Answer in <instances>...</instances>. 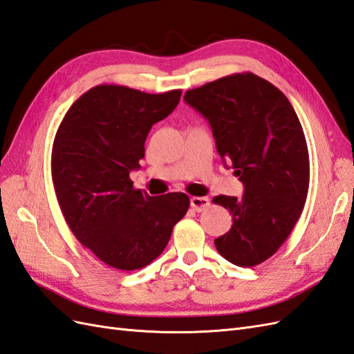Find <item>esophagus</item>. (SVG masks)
<instances>
[{"instance_id":"obj_1","label":"esophagus","mask_w":354,"mask_h":354,"mask_svg":"<svg viewBox=\"0 0 354 354\" xmlns=\"http://www.w3.org/2000/svg\"><path fill=\"white\" fill-rule=\"evenodd\" d=\"M209 204H210V200L207 196H192L191 198V207L195 212H203Z\"/></svg>"}]
</instances>
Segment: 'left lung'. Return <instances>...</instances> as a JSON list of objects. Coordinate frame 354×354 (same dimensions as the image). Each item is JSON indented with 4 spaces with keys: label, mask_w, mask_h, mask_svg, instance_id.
Here are the masks:
<instances>
[{
    "label": "left lung",
    "mask_w": 354,
    "mask_h": 354,
    "mask_svg": "<svg viewBox=\"0 0 354 354\" xmlns=\"http://www.w3.org/2000/svg\"><path fill=\"white\" fill-rule=\"evenodd\" d=\"M185 102L209 120L219 156L245 186L242 198H213L232 216L214 246L236 266L261 264L286 242L308 196L309 154L296 112L286 94L251 72L187 90Z\"/></svg>",
    "instance_id": "8db88e82"
}]
</instances>
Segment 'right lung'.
I'll list each match as a JSON object with an SVG mask.
<instances>
[{
    "instance_id": "add662e5",
    "label": "right lung",
    "mask_w": 354,
    "mask_h": 354,
    "mask_svg": "<svg viewBox=\"0 0 354 354\" xmlns=\"http://www.w3.org/2000/svg\"><path fill=\"white\" fill-rule=\"evenodd\" d=\"M182 90L149 94L96 85L66 112L50 169L68 228L100 261L138 270L158 258L189 209L183 192L150 196L129 177L140 168L154 123L176 109Z\"/></svg>"
}]
</instances>
